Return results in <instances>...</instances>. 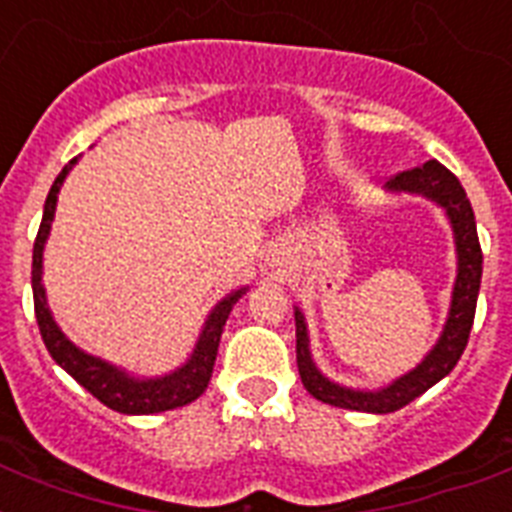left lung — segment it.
Listing matches in <instances>:
<instances>
[{"label":"left lung","instance_id":"1","mask_svg":"<svg viewBox=\"0 0 512 512\" xmlns=\"http://www.w3.org/2000/svg\"><path fill=\"white\" fill-rule=\"evenodd\" d=\"M388 191H406V193H422L430 201H436L446 209V215L452 220L454 244H457V281H454L452 292V308H449V319L446 327L433 345L428 356L422 358L409 374L398 377L390 382L388 388L380 390H350L342 388L337 382L327 380L324 374L316 369L308 348V329H305L303 313L295 308V327H297V369H300V380L305 390L313 398H319L324 404L340 406V409H353V412H372V414H388L396 412L425 390L433 388L438 380H444L446 374L452 372L457 361H460L462 350L468 345L473 319H476V303L478 289H481V244H478L476 217L470 207L468 193L460 185V180L446 170L444 164L425 162L422 167L414 170L398 172L390 177Z\"/></svg>","mask_w":512,"mask_h":512}]
</instances>
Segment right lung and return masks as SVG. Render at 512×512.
I'll return each instance as SVG.
<instances>
[{
  "label": "right lung",
  "mask_w": 512,
  "mask_h": 512,
  "mask_svg": "<svg viewBox=\"0 0 512 512\" xmlns=\"http://www.w3.org/2000/svg\"><path fill=\"white\" fill-rule=\"evenodd\" d=\"M76 159L63 167L55 183H52L47 201H44V215L39 233L34 241V263H31V287H34V311H36V324L42 332V340L50 350V356L74 377L84 390H90L92 396L98 398L100 404H106L108 409L122 414H156L167 412V409H177L196 401V398L207 390L209 377H212V366L217 358V345H220V335H223L225 321L231 313L233 303L239 300L247 289L233 292L225 300L215 305V311L209 313L207 324L201 329L199 342L193 348L191 358L185 361L180 369L164 377H154V380H138L132 374L116 369L108 361L84 353L68 340L58 329L55 319H52L50 308H47V297H44V284H42V252L44 241L50 236L52 217H55V204H58V191L63 180H66L68 170L74 167Z\"/></svg>",
  "instance_id": "1"
}]
</instances>
